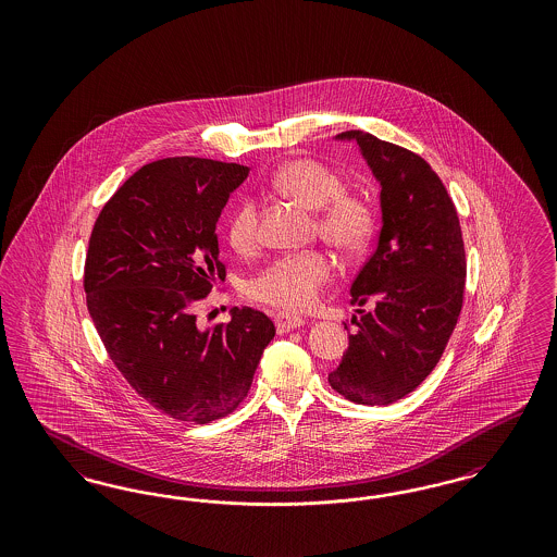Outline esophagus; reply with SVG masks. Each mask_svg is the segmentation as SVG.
I'll return each instance as SVG.
<instances>
[{"mask_svg": "<svg viewBox=\"0 0 557 557\" xmlns=\"http://www.w3.org/2000/svg\"><path fill=\"white\" fill-rule=\"evenodd\" d=\"M300 325H305V321H302L300 318L286 315V313H280V315H275V327H277V332H280V334H286V332L296 330V327H300Z\"/></svg>", "mask_w": 557, "mask_h": 557, "instance_id": "34e87169", "label": "esophagus"}]
</instances>
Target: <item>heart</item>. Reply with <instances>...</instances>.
I'll use <instances>...</instances> for the list:
<instances>
[{"label": "heart", "instance_id": "heart-1", "mask_svg": "<svg viewBox=\"0 0 557 557\" xmlns=\"http://www.w3.org/2000/svg\"><path fill=\"white\" fill-rule=\"evenodd\" d=\"M271 186L282 196L318 211L321 238L346 257L363 255L377 230V211L370 196L348 191L343 177L313 159H294L282 164ZM227 239L238 252H250L259 242V209L242 200L227 223ZM334 277V263L319 250L288 255L273 261L248 286L255 300L286 313L309 311Z\"/></svg>", "mask_w": 557, "mask_h": 557}]
</instances>
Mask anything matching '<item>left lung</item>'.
Instances as JSON below:
<instances>
[{"label":"left lung","mask_w":557,"mask_h":557,"mask_svg":"<svg viewBox=\"0 0 557 557\" xmlns=\"http://www.w3.org/2000/svg\"><path fill=\"white\" fill-rule=\"evenodd\" d=\"M357 141L380 182L377 248L350 286L357 332L330 386L359 405H391L436 368L463 305L466 250L459 216L441 177L422 157L366 132ZM345 330H348L345 325Z\"/></svg>","instance_id":"obj_1"}]
</instances>
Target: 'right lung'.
<instances>
[{
  "label": "right lung",
  "instance_id": "1",
  "mask_svg": "<svg viewBox=\"0 0 557 557\" xmlns=\"http://www.w3.org/2000/svg\"><path fill=\"white\" fill-rule=\"evenodd\" d=\"M248 166L194 157L144 164L96 219L83 286L91 321L133 391L162 413L209 424L232 413L275 325L234 307L200 330L194 305L225 277L216 221Z\"/></svg>",
  "mask_w": 557,
  "mask_h": 557
}]
</instances>
